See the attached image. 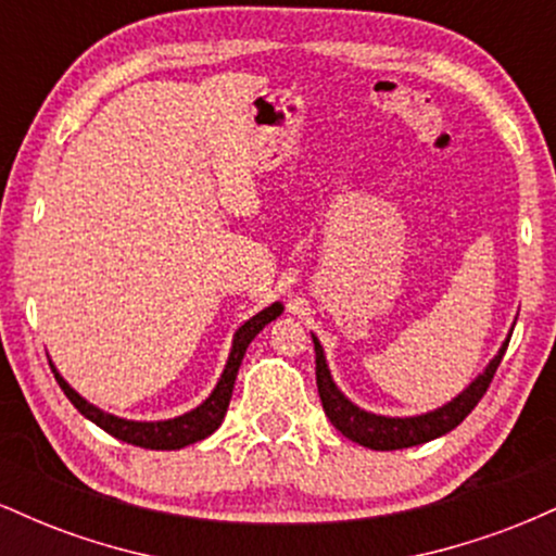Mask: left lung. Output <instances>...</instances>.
Masks as SVG:
<instances>
[{"instance_id":"1","label":"left lung","mask_w":556,"mask_h":556,"mask_svg":"<svg viewBox=\"0 0 556 556\" xmlns=\"http://www.w3.org/2000/svg\"><path fill=\"white\" fill-rule=\"evenodd\" d=\"M314 337V350H316V384H318V394H321V405L327 418L334 424L337 431H342V437L353 439L355 444L368 446V450H405V446H416V444H426L431 439L444 437L450 433L455 426H460L468 413L478 405V400L486 394V389L494 379L496 366L502 363L504 350H507L509 337L502 342L500 353L489 361V366L483 368L481 374L470 381L468 387L463 389L457 397H452L450 402H444L442 407L429 413H420V416H379V413L363 410V407L355 405L353 400H348L342 394V389L334 384L329 371L327 355H324L321 342H318L316 334Z\"/></svg>"}]
</instances>
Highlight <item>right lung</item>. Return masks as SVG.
<instances>
[{
  "label": "right lung",
  "instance_id": "add662e5",
  "mask_svg": "<svg viewBox=\"0 0 556 556\" xmlns=\"http://www.w3.org/2000/svg\"><path fill=\"white\" fill-rule=\"evenodd\" d=\"M285 305L282 303H271L269 308L258 311L256 316L248 318L242 327L235 331L232 337V348H229V358L225 363V371H222L219 381L212 389L206 400L201 405L193 407V410L182 413L177 418H167V420H127L119 416H112V413L101 410L96 407L93 402H88L86 397H80L73 387L62 379V374L56 371L54 363L49 361L52 366L54 379L60 381L62 392L67 394V400L73 402L75 407L86 416L91 424L104 429L106 433H112L114 439L127 444H136L143 446V450H182V446L201 442V439L212 437V433L219 429L222 420H225V413L229 407V397H232V389H235V379H238V368L242 363V355H245L248 344L256 340V334L266 324H271L274 318L282 316Z\"/></svg>",
  "mask_w": 556,
  "mask_h": 556
}]
</instances>
